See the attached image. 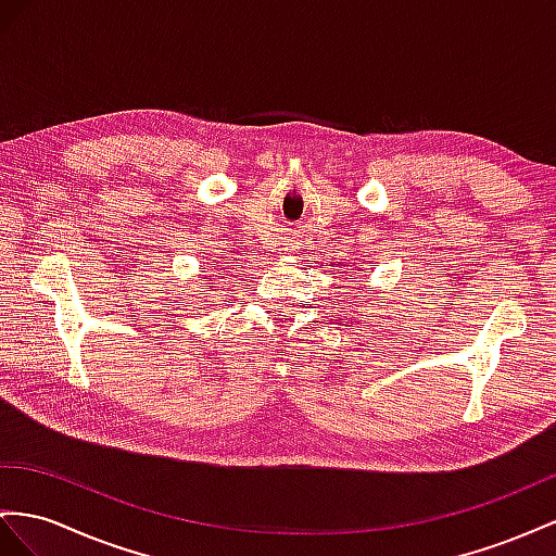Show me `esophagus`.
Segmentation results:
<instances>
[{"label": "esophagus", "instance_id": "esophagus-1", "mask_svg": "<svg viewBox=\"0 0 556 556\" xmlns=\"http://www.w3.org/2000/svg\"><path fill=\"white\" fill-rule=\"evenodd\" d=\"M287 251H289V253H291V251H293V247H287Z\"/></svg>", "mask_w": 556, "mask_h": 556}]
</instances>
